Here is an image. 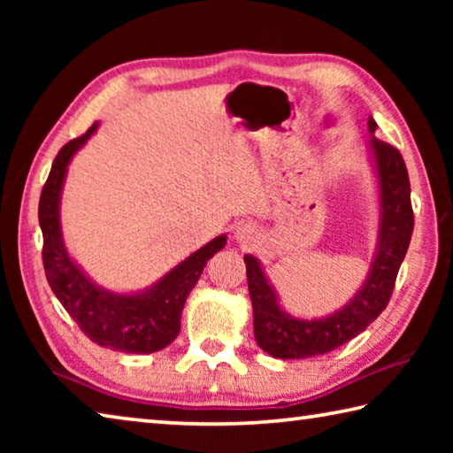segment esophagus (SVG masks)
Segmentation results:
<instances>
[{
  "instance_id": "1",
  "label": "esophagus",
  "mask_w": 453,
  "mask_h": 453,
  "mask_svg": "<svg viewBox=\"0 0 453 453\" xmlns=\"http://www.w3.org/2000/svg\"><path fill=\"white\" fill-rule=\"evenodd\" d=\"M234 240L243 248H248V245H254L259 240V229L251 221H243V224L234 227Z\"/></svg>"
}]
</instances>
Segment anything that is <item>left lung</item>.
<instances>
[{"instance_id": "8db88e82", "label": "left lung", "mask_w": 453, "mask_h": 453, "mask_svg": "<svg viewBox=\"0 0 453 453\" xmlns=\"http://www.w3.org/2000/svg\"><path fill=\"white\" fill-rule=\"evenodd\" d=\"M367 156L378 194V242L365 280L349 302L327 316L296 318L281 308L278 289L267 278L262 262L245 254V273L254 310V335L265 354L278 359H302L327 354L362 334L380 316L392 297L400 265L410 248L413 211L410 178L403 157L392 145L375 137L378 124L367 119Z\"/></svg>"}]
</instances>
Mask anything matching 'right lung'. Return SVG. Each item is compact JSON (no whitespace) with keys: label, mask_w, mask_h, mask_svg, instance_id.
I'll return each instance as SVG.
<instances>
[{"label":"right lung","mask_w":453,"mask_h":453,"mask_svg":"<svg viewBox=\"0 0 453 453\" xmlns=\"http://www.w3.org/2000/svg\"><path fill=\"white\" fill-rule=\"evenodd\" d=\"M97 127L99 121L59 150L43 186L37 213L43 234L45 278L59 303L97 346L126 354H153L178 337L189 291L196 288L205 264L226 248L227 235L213 237L143 289L113 291L91 280L65 248L61 232V191L73 156Z\"/></svg>","instance_id":"obj_1"}]
</instances>
